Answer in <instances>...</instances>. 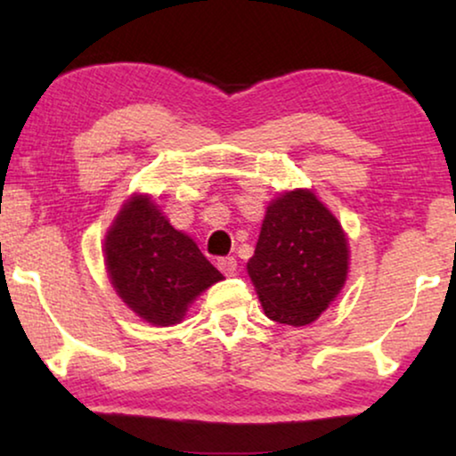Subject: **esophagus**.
<instances>
[{
	"instance_id": "obj_1",
	"label": "esophagus",
	"mask_w": 456,
	"mask_h": 456,
	"mask_svg": "<svg viewBox=\"0 0 456 456\" xmlns=\"http://www.w3.org/2000/svg\"><path fill=\"white\" fill-rule=\"evenodd\" d=\"M217 267H220V272L226 273V276H234L239 264H236L234 257H222V259H217Z\"/></svg>"
}]
</instances>
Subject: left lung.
<instances>
[{
	"instance_id": "1",
	"label": "left lung",
	"mask_w": 456,
	"mask_h": 456,
	"mask_svg": "<svg viewBox=\"0 0 456 456\" xmlns=\"http://www.w3.org/2000/svg\"><path fill=\"white\" fill-rule=\"evenodd\" d=\"M247 272L270 320L307 326L346 282L345 230L311 191L284 192L267 205Z\"/></svg>"
}]
</instances>
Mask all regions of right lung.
<instances>
[{
    "instance_id": "obj_1",
    "label": "right lung",
    "mask_w": 456,
    "mask_h": 456,
    "mask_svg": "<svg viewBox=\"0 0 456 456\" xmlns=\"http://www.w3.org/2000/svg\"><path fill=\"white\" fill-rule=\"evenodd\" d=\"M103 253L118 297L151 326L178 323L189 305L224 278L147 195H133L122 205Z\"/></svg>"
}]
</instances>
